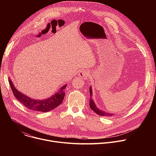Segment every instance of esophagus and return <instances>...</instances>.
I'll return each instance as SVG.
<instances>
[{
    "label": "esophagus",
    "mask_w": 156,
    "mask_h": 156,
    "mask_svg": "<svg viewBox=\"0 0 156 156\" xmlns=\"http://www.w3.org/2000/svg\"><path fill=\"white\" fill-rule=\"evenodd\" d=\"M90 73L86 70H81L79 72V76L84 80H87L90 77Z\"/></svg>",
    "instance_id": "esophagus-1"
}]
</instances>
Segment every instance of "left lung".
<instances>
[{"label": "left lung", "mask_w": 156, "mask_h": 156, "mask_svg": "<svg viewBox=\"0 0 156 156\" xmlns=\"http://www.w3.org/2000/svg\"><path fill=\"white\" fill-rule=\"evenodd\" d=\"M90 106L91 107V108L94 111V112H96L98 115H101V116H112L114 114H112V113H107L106 112H105V111H103L102 110H100L99 109V108L96 105L93 99H92V96H93V93H92V88H91V86H90Z\"/></svg>", "instance_id": "8db88e82"}]
</instances>
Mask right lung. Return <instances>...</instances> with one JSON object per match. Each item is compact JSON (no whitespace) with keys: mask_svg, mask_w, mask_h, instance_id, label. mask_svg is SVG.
<instances>
[{"mask_svg":"<svg viewBox=\"0 0 156 156\" xmlns=\"http://www.w3.org/2000/svg\"><path fill=\"white\" fill-rule=\"evenodd\" d=\"M9 82L14 96L20 102L31 110L42 112H49L62 104L65 96V88L66 86V84L63 86L57 93L48 99L37 100L32 99L20 92L16 90L10 78Z\"/></svg>","mask_w":156,"mask_h":156,"instance_id":"1","label":"right lung"}]
</instances>
